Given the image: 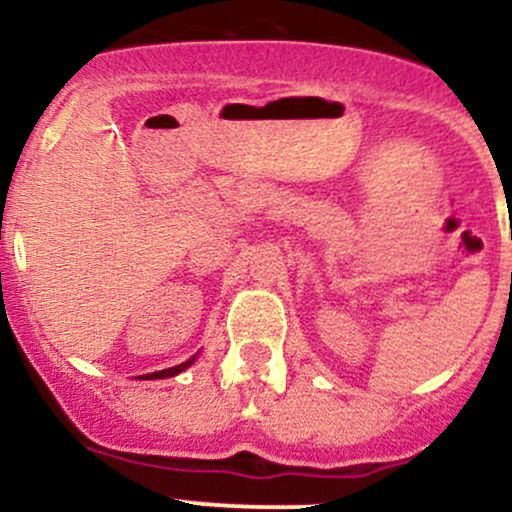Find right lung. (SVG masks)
<instances>
[{
    "label": "right lung",
    "instance_id": "right-lung-1",
    "mask_svg": "<svg viewBox=\"0 0 512 512\" xmlns=\"http://www.w3.org/2000/svg\"><path fill=\"white\" fill-rule=\"evenodd\" d=\"M193 360H195V355H193L191 360H186V363H181V365H174V367H169V370H159V372H152V375H145V377H142V380H164V377H174V375H179V372L186 370L188 365H193Z\"/></svg>",
    "mask_w": 512,
    "mask_h": 512
}]
</instances>
